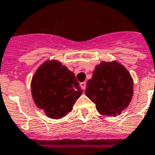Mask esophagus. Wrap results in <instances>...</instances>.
<instances>
[{"label":"esophagus","mask_w":155,"mask_h":155,"mask_svg":"<svg viewBox=\"0 0 155 155\" xmlns=\"http://www.w3.org/2000/svg\"><path fill=\"white\" fill-rule=\"evenodd\" d=\"M80 87H81V88H82L83 90H84L86 88V82H82V83H80Z\"/></svg>","instance_id":"obj_1"}]
</instances>
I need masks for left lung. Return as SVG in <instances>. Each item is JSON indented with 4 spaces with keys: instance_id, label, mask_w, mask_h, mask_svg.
Returning <instances> with one entry per match:
<instances>
[{
    "instance_id": "obj_1",
    "label": "left lung",
    "mask_w": 155,
    "mask_h": 155,
    "mask_svg": "<svg viewBox=\"0 0 155 155\" xmlns=\"http://www.w3.org/2000/svg\"><path fill=\"white\" fill-rule=\"evenodd\" d=\"M85 95L102 115L116 116L129 105L133 95V80L118 62H101L87 83Z\"/></svg>"
}]
</instances>
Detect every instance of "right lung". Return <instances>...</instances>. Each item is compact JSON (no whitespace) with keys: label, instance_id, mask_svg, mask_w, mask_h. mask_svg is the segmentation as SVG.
<instances>
[{"label":"right lung","instance_id":"right-lung-1","mask_svg":"<svg viewBox=\"0 0 155 155\" xmlns=\"http://www.w3.org/2000/svg\"><path fill=\"white\" fill-rule=\"evenodd\" d=\"M31 88L35 105L54 120L69 114L83 93L74 73L57 60H47L39 67Z\"/></svg>","mask_w":155,"mask_h":155}]
</instances>
